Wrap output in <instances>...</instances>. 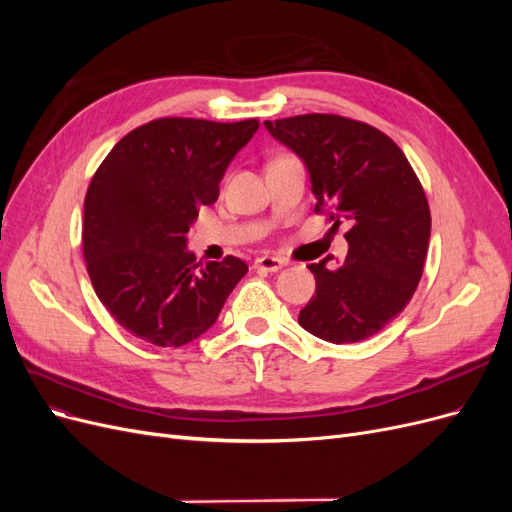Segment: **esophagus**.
Returning a JSON list of instances; mask_svg holds the SVG:
<instances>
[{
  "instance_id": "34e87169",
  "label": "esophagus",
  "mask_w": 512,
  "mask_h": 512,
  "mask_svg": "<svg viewBox=\"0 0 512 512\" xmlns=\"http://www.w3.org/2000/svg\"><path fill=\"white\" fill-rule=\"evenodd\" d=\"M286 265V262L282 258H275V256H260L256 258L254 262V269H260V271H269V273H277L282 267Z\"/></svg>"
}]
</instances>
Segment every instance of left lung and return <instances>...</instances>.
Returning <instances> with one entry per match:
<instances>
[{
	"label": "left lung",
	"mask_w": 512,
	"mask_h": 512,
	"mask_svg": "<svg viewBox=\"0 0 512 512\" xmlns=\"http://www.w3.org/2000/svg\"><path fill=\"white\" fill-rule=\"evenodd\" d=\"M265 128L305 162L314 211L350 224L342 267L327 269L329 258L307 265L316 294L299 324L331 344L363 342L404 312L421 282L431 235L423 185L404 151L363 121L312 113Z\"/></svg>",
	"instance_id": "1"
}]
</instances>
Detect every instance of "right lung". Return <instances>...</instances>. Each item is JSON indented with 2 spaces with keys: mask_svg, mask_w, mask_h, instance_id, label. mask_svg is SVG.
<instances>
[{
  "mask_svg": "<svg viewBox=\"0 0 512 512\" xmlns=\"http://www.w3.org/2000/svg\"><path fill=\"white\" fill-rule=\"evenodd\" d=\"M258 119L162 117L111 149L85 196L83 256L98 299L123 329L160 348L194 342L247 273L241 258L196 262L188 230L213 205Z\"/></svg>",
  "mask_w": 512,
  "mask_h": 512,
  "instance_id": "1",
  "label": "right lung"
}]
</instances>
